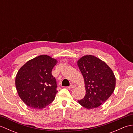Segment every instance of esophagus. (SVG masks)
<instances>
[{
  "mask_svg": "<svg viewBox=\"0 0 133 133\" xmlns=\"http://www.w3.org/2000/svg\"><path fill=\"white\" fill-rule=\"evenodd\" d=\"M75 87H76V85L74 84H71V85H70L69 87V89H74Z\"/></svg>",
  "mask_w": 133,
  "mask_h": 133,
  "instance_id": "1",
  "label": "esophagus"
}]
</instances>
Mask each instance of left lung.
I'll return each mask as SVG.
<instances>
[{
    "instance_id": "8db88e82",
    "label": "left lung",
    "mask_w": 133,
    "mask_h": 133,
    "mask_svg": "<svg viewBox=\"0 0 133 133\" xmlns=\"http://www.w3.org/2000/svg\"><path fill=\"white\" fill-rule=\"evenodd\" d=\"M84 78L86 95L80 101L81 106L87 109L97 108L113 93L115 77L105 62L93 55H85L78 61Z\"/></svg>"
}]
</instances>
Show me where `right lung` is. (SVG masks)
Returning <instances> with one entry per match:
<instances>
[{
    "label": "right lung",
    "mask_w": 133,
    "mask_h": 133,
    "mask_svg": "<svg viewBox=\"0 0 133 133\" xmlns=\"http://www.w3.org/2000/svg\"><path fill=\"white\" fill-rule=\"evenodd\" d=\"M56 63V59L42 55L28 61L17 73V92L31 108L43 109L54 100L57 84L51 71Z\"/></svg>",
    "instance_id": "1"
}]
</instances>
